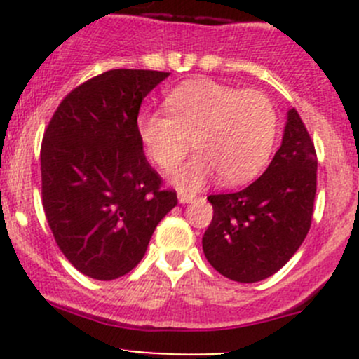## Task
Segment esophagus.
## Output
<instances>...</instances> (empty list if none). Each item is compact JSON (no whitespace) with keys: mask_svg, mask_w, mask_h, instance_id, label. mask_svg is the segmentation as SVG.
<instances>
[{"mask_svg":"<svg viewBox=\"0 0 359 359\" xmlns=\"http://www.w3.org/2000/svg\"><path fill=\"white\" fill-rule=\"evenodd\" d=\"M177 198H179V203L186 205V203H191V201L196 200V194L186 193V191H179V193H177Z\"/></svg>","mask_w":359,"mask_h":359,"instance_id":"34e87169","label":"esophagus"}]
</instances>
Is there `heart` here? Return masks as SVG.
Masks as SVG:
<instances>
[{
	"instance_id": "b5f03b06",
	"label": "heart",
	"mask_w": 359,
	"mask_h": 359,
	"mask_svg": "<svg viewBox=\"0 0 359 359\" xmlns=\"http://www.w3.org/2000/svg\"><path fill=\"white\" fill-rule=\"evenodd\" d=\"M165 109L146 112L137 132L161 170H172L189 153L198 154L177 168L172 182L198 189L213 175L226 186L248 182L269 161L278 137V114L269 97L213 79H191L166 95Z\"/></svg>"
}]
</instances>
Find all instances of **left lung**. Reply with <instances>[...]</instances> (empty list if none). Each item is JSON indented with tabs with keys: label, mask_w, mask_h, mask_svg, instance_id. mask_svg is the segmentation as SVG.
<instances>
[{
	"label": "left lung",
	"mask_w": 359,
	"mask_h": 359,
	"mask_svg": "<svg viewBox=\"0 0 359 359\" xmlns=\"http://www.w3.org/2000/svg\"><path fill=\"white\" fill-rule=\"evenodd\" d=\"M318 159L299 112H287L280 149L243 191L212 194L203 252L213 269L255 283L281 269L306 240L316 196Z\"/></svg>",
	"instance_id": "left-lung-1"
}]
</instances>
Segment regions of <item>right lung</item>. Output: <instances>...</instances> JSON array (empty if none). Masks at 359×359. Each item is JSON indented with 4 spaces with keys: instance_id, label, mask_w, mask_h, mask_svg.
I'll return each instance as SVG.
<instances>
[{
    "instance_id": "1",
    "label": "right lung",
    "mask_w": 359,
    "mask_h": 359,
    "mask_svg": "<svg viewBox=\"0 0 359 359\" xmlns=\"http://www.w3.org/2000/svg\"><path fill=\"white\" fill-rule=\"evenodd\" d=\"M170 72L112 69L60 102L41 144L46 220L69 262L109 281L142 260L163 217L177 205L163 191L137 132L140 104Z\"/></svg>"
}]
</instances>
